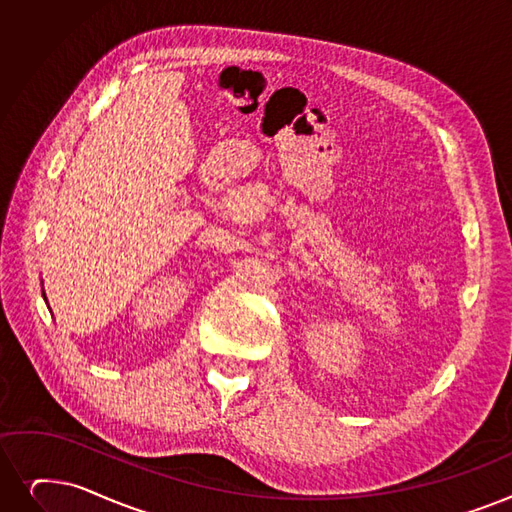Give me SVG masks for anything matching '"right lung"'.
Instances as JSON below:
<instances>
[{"mask_svg":"<svg viewBox=\"0 0 512 512\" xmlns=\"http://www.w3.org/2000/svg\"><path fill=\"white\" fill-rule=\"evenodd\" d=\"M43 299H46V293H43ZM48 301V299H46Z\"/></svg>","mask_w":512,"mask_h":512,"instance_id":"add662e5","label":"right lung"}]
</instances>
